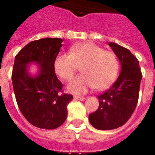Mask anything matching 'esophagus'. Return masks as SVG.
I'll return each instance as SVG.
<instances>
[{
	"instance_id": "esophagus-1",
	"label": "esophagus",
	"mask_w": 155,
	"mask_h": 155,
	"mask_svg": "<svg viewBox=\"0 0 155 155\" xmlns=\"http://www.w3.org/2000/svg\"><path fill=\"white\" fill-rule=\"evenodd\" d=\"M74 99H75V100H78V101H84L86 98L84 97V96H78V95H74Z\"/></svg>"
}]
</instances>
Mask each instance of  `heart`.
I'll use <instances>...</instances> for the list:
<instances>
[{
	"mask_svg": "<svg viewBox=\"0 0 155 155\" xmlns=\"http://www.w3.org/2000/svg\"><path fill=\"white\" fill-rule=\"evenodd\" d=\"M78 66L82 74L67 86L68 91L74 94H82L94 87L107 88L116 80L120 70L115 54L92 42L74 45L69 49V54L61 52L54 58V71L64 81H71Z\"/></svg>",
	"mask_w": 155,
	"mask_h": 155,
	"instance_id": "b5f03b06",
	"label": "heart"
}]
</instances>
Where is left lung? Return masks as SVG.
Wrapping results in <instances>:
<instances>
[{
  "label": "left lung",
  "mask_w": 155,
  "mask_h": 155,
  "mask_svg": "<svg viewBox=\"0 0 155 155\" xmlns=\"http://www.w3.org/2000/svg\"><path fill=\"white\" fill-rule=\"evenodd\" d=\"M122 65L117 81L109 90L98 95L100 104L89 115L95 129L110 130L122 126L130 120L136 108L142 72L139 61L128 49L110 42Z\"/></svg>",
  "instance_id": "1"
}]
</instances>
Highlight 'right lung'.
Instances as JSON below:
<instances>
[{"label":"right lung","instance_id":"right-lung-1","mask_svg":"<svg viewBox=\"0 0 155 155\" xmlns=\"http://www.w3.org/2000/svg\"><path fill=\"white\" fill-rule=\"evenodd\" d=\"M61 38H44L33 41L15 55L12 80L15 100L20 110L32 125L45 130H54L64 123L67 117V104L73 95L62 91L54 61L62 46ZM39 63L40 74L31 78L26 64Z\"/></svg>","mask_w":155,"mask_h":155}]
</instances>
